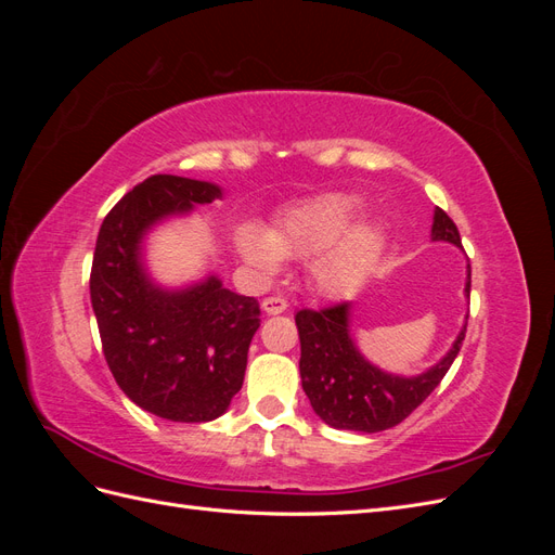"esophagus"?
I'll list each match as a JSON object with an SVG mask.
<instances>
[{"instance_id":"1","label":"esophagus","mask_w":555,"mask_h":555,"mask_svg":"<svg viewBox=\"0 0 555 555\" xmlns=\"http://www.w3.org/2000/svg\"><path fill=\"white\" fill-rule=\"evenodd\" d=\"M287 300H284L282 296H268V298H263V304H261V308L268 312V314H280V312H284L287 310Z\"/></svg>"}]
</instances>
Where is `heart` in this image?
Masks as SVG:
<instances>
[{
    "mask_svg": "<svg viewBox=\"0 0 555 555\" xmlns=\"http://www.w3.org/2000/svg\"><path fill=\"white\" fill-rule=\"evenodd\" d=\"M361 201L347 194H322L292 206L280 215L273 231L245 227L238 233L243 257L263 275L280 271L282 257H310L312 275L324 292H343L375 261L382 229L373 222L354 224Z\"/></svg>",
    "mask_w": 555,
    "mask_h": 555,
    "instance_id": "1",
    "label": "heart"
}]
</instances>
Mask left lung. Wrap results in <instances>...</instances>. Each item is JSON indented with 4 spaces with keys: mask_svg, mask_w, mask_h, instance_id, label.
Segmentation results:
<instances>
[{
    "mask_svg": "<svg viewBox=\"0 0 555 555\" xmlns=\"http://www.w3.org/2000/svg\"><path fill=\"white\" fill-rule=\"evenodd\" d=\"M433 241L461 245L459 227L451 217L435 208ZM465 294L469 296V263ZM349 304H335L322 310L304 308L296 312L300 338V379L312 410L333 428L379 433L393 428L422 405L442 382L465 340L459 333L449 354L418 377H396L367 363L349 338Z\"/></svg>",
    "mask_w": 555,
    "mask_h": 555,
    "instance_id": "obj_1",
    "label": "left lung"
}]
</instances>
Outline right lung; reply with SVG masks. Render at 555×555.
<instances>
[{"label":"right lung","instance_id":"add662e5","mask_svg":"<svg viewBox=\"0 0 555 555\" xmlns=\"http://www.w3.org/2000/svg\"><path fill=\"white\" fill-rule=\"evenodd\" d=\"M220 196L210 182L150 176L111 208L92 259L90 298L117 386L139 408L182 424L217 418L241 391L259 304L217 278L164 292L147 280L139 249L162 217Z\"/></svg>","mask_w":555,"mask_h":555}]
</instances>
